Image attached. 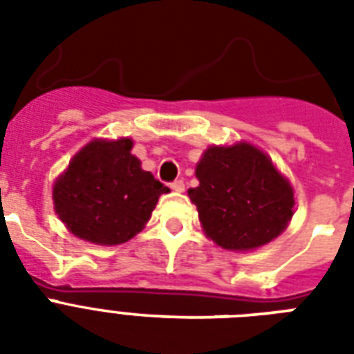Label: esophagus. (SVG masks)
I'll use <instances>...</instances> for the list:
<instances>
[{"instance_id": "esophagus-1", "label": "esophagus", "mask_w": 354, "mask_h": 354, "mask_svg": "<svg viewBox=\"0 0 354 354\" xmlns=\"http://www.w3.org/2000/svg\"><path fill=\"white\" fill-rule=\"evenodd\" d=\"M171 189L172 191H176V193H183L185 191V183L182 180H176V182L171 183Z\"/></svg>"}]
</instances>
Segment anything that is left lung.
I'll use <instances>...</instances> for the list:
<instances>
[{"instance_id": "left-lung-1", "label": "left lung", "mask_w": 354, "mask_h": 354, "mask_svg": "<svg viewBox=\"0 0 354 354\" xmlns=\"http://www.w3.org/2000/svg\"><path fill=\"white\" fill-rule=\"evenodd\" d=\"M189 189L205 236L230 252H252L285 232L294 215V187L266 152L248 143L211 145Z\"/></svg>"}]
</instances>
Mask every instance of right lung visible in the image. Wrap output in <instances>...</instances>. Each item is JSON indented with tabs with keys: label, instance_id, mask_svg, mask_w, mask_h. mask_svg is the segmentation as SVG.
<instances>
[{
	"label": "right lung",
	"instance_id": "1",
	"mask_svg": "<svg viewBox=\"0 0 354 354\" xmlns=\"http://www.w3.org/2000/svg\"><path fill=\"white\" fill-rule=\"evenodd\" d=\"M130 138L91 139L53 183V205L69 233L99 246L138 235L169 187L141 169Z\"/></svg>",
	"mask_w": 354,
	"mask_h": 354
}]
</instances>
